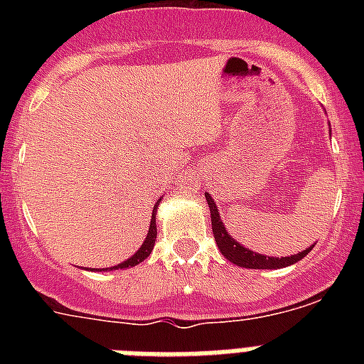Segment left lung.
<instances>
[{"instance_id": "left-lung-1", "label": "left lung", "mask_w": 364, "mask_h": 364, "mask_svg": "<svg viewBox=\"0 0 364 364\" xmlns=\"http://www.w3.org/2000/svg\"><path fill=\"white\" fill-rule=\"evenodd\" d=\"M205 200H208V205H210V213H211V230H213L215 240H217L218 250L222 252V255L226 257L230 262L240 266V268H250V269H277V268H286V266L295 264L301 259L308 255L311 252L310 246L304 252H299L297 255L291 257H266L260 255V253L252 252L247 247L240 246L237 240H233L230 237V233L226 231L224 224L220 220V215H218L217 205H215V200L210 197V193H205Z\"/></svg>"}]
</instances>
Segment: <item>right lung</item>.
Segmentation results:
<instances>
[{
  "mask_svg": "<svg viewBox=\"0 0 364 364\" xmlns=\"http://www.w3.org/2000/svg\"><path fill=\"white\" fill-rule=\"evenodd\" d=\"M154 213H156V205H154L153 210V218H151V224H149V233H147L146 240H144L142 247L138 250L136 253H134L131 259H127L125 262H122V264L114 266V269H124V268H131V266H136L138 262H142L144 259H147L149 257V253L153 252V246H154V240H156V220H154ZM109 269V268H105Z\"/></svg>",
  "mask_w": 364,
  "mask_h": 364,
  "instance_id": "right-lung-1",
  "label": "right lung"
}]
</instances>
